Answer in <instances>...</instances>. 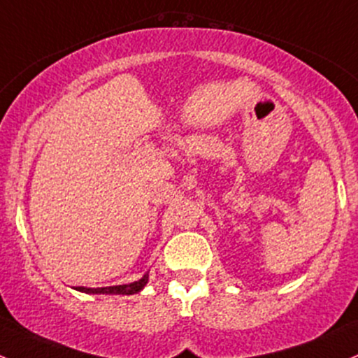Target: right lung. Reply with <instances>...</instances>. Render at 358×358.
<instances>
[{
    "label": "right lung",
    "instance_id": "1",
    "mask_svg": "<svg viewBox=\"0 0 358 358\" xmlns=\"http://www.w3.org/2000/svg\"><path fill=\"white\" fill-rule=\"evenodd\" d=\"M150 272H146L141 279L129 285H119V286H105V288H86V286H73V289L80 291V293L87 294H136L139 293L146 285H148Z\"/></svg>",
    "mask_w": 358,
    "mask_h": 358
}]
</instances>
